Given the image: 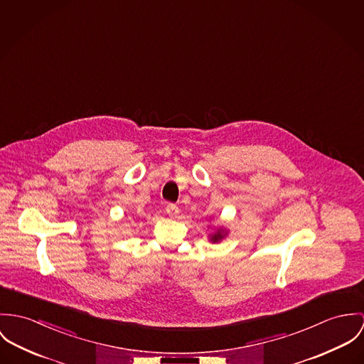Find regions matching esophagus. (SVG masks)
Segmentation results:
<instances>
[{"label":"esophagus","mask_w":364,"mask_h":364,"mask_svg":"<svg viewBox=\"0 0 364 364\" xmlns=\"http://www.w3.org/2000/svg\"><path fill=\"white\" fill-rule=\"evenodd\" d=\"M166 212L170 218H174L178 213V206L176 203H167L166 205Z\"/></svg>","instance_id":"esophagus-1"}]
</instances>
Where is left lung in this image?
<instances>
[{"instance_id": "obj_1", "label": "left lung", "mask_w": 364, "mask_h": 364, "mask_svg": "<svg viewBox=\"0 0 364 364\" xmlns=\"http://www.w3.org/2000/svg\"><path fill=\"white\" fill-rule=\"evenodd\" d=\"M225 236H226L225 230H222V229H218V230H216V232L212 235L210 240H212V242H218L219 240H222Z\"/></svg>"}]
</instances>
